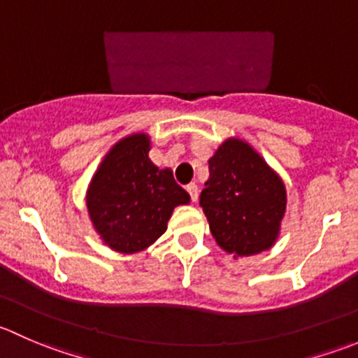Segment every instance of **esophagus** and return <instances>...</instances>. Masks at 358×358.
Wrapping results in <instances>:
<instances>
[{
	"instance_id": "obj_1",
	"label": "esophagus",
	"mask_w": 358,
	"mask_h": 358,
	"mask_svg": "<svg viewBox=\"0 0 358 358\" xmlns=\"http://www.w3.org/2000/svg\"><path fill=\"white\" fill-rule=\"evenodd\" d=\"M187 192L190 194L192 202H197V199H199V187H197L196 183H189V185H187Z\"/></svg>"
}]
</instances>
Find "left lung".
Segmentation results:
<instances>
[{"label": "left lung", "instance_id": "obj_1", "mask_svg": "<svg viewBox=\"0 0 358 358\" xmlns=\"http://www.w3.org/2000/svg\"><path fill=\"white\" fill-rule=\"evenodd\" d=\"M204 185L199 204L220 248L239 258L273 246L286 211V189L249 143L223 142L209 159Z\"/></svg>", "mask_w": 358, "mask_h": 358}]
</instances>
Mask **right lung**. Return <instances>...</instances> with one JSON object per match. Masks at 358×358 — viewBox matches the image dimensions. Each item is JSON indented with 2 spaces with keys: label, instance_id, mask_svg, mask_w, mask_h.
Listing matches in <instances>:
<instances>
[{
  "label": "right lung",
  "instance_id": "add662e5",
  "mask_svg": "<svg viewBox=\"0 0 358 358\" xmlns=\"http://www.w3.org/2000/svg\"><path fill=\"white\" fill-rule=\"evenodd\" d=\"M149 145L143 133L115 143L86 196L90 218L103 243L126 255L149 248L166 232L173 209L190 201L171 169L152 164Z\"/></svg>",
  "mask_w": 358,
  "mask_h": 358
}]
</instances>
